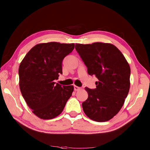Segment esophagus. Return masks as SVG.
Returning a JSON list of instances; mask_svg holds the SVG:
<instances>
[{
  "mask_svg": "<svg viewBox=\"0 0 150 150\" xmlns=\"http://www.w3.org/2000/svg\"><path fill=\"white\" fill-rule=\"evenodd\" d=\"M80 89H81V88L78 87V86H74V90H75V91H79V90H80Z\"/></svg>",
  "mask_w": 150,
  "mask_h": 150,
  "instance_id": "1",
  "label": "esophagus"
}]
</instances>
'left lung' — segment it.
I'll use <instances>...</instances> for the list:
<instances>
[{
	"label": "left lung",
	"instance_id": "8db88e82",
	"mask_svg": "<svg viewBox=\"0 0 150 150\" xmlns=\"http://www.w3.org/2000/svg\"><path fill=\"white\" fill-rule=\"evenodd\" d=\"M75 49L90 75L98 81L96 88L85 90L88 98L83 102L84 112L98 122L111 120L122 108L130 88L131 69L122 53L112 44H76Z\"/></svg>",
	"mask_w": 150,
	"mask_h": 150
}]
</instances>
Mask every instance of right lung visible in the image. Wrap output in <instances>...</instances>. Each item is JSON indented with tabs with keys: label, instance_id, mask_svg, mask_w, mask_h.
Returning a JSON list of instances; mask_svg holds the SVG:
<instances>
[{
	"label": "right lung",
	"instance_id": "1",
	"mask_svg": "<svg viewBox=\"0 0 150 150\" xmlns=\"http://www.w3.org/2000/svg\"><path fill=\"white\" fill-rule=\"evenodd\" d=\"M75 44L57 42L38 44L27 53L19 65V88L28 106L38 117L52 119L64 109L74 86L55 84L62 74V62Z\"/></svg>",
	"mask_w": 150,
	"mask_h": 150
}]
</instances>
